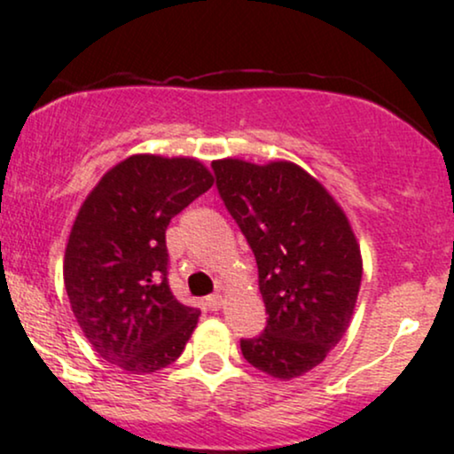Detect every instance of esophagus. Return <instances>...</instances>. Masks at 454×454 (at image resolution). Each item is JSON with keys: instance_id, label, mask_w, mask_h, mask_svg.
<instances>
[{"instance_id": "esophagus-1", "label": "esophagus", "mask_w": 454, "mask_h": 454, "mask_svg": "<svg viewBox=\"0 0 454 454\" xmlns=\"http://www.w3.org/2000/svg\"><path fill=\"white\" fill-rule=\"evenodd\" d=\"M207 305H209V309H220V307H222V294H209V296H207Z\"/></svg>"}]
</instances>
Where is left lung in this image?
I'll return each mask as SVG.
<instances>
[{
	"instance_id": "left-lung-1",
	"label": "left lung",
	"mask_w": 454,
	"mask_h": 454,
	"mask_svg": "<svg viewBox=\"0 0 454 454\" xmlns=\"http://www.w3.org/2000/svg\"><path fill=\"white\" fill-rule=\"evenodd\" d=\"M215 185L258 264L267 326L241 340L245 361L290 380L341 341L361 288V249L333 196L293 161L211 164Z\"/></svg>"
}]
</instances>
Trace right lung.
<instances>
[{
    "label": "right lung",
    "mask_w": 454,
    "mask_h": 454,
    "mask_svg": "<svg viewBox=\"0 0 454 454\" xmlns=\"http://www.w3.org/2000/svg\"><path fill=\"white\" fill-rule=\"evenodd\" d=\"M211 185L198 160L132 155L82 202L64 281L78 325L104 361L151 373L181 356L200 309L170 290L166 228Z\"/></svg>",
    "instance_id": "obj_1"
}]
</instances>
